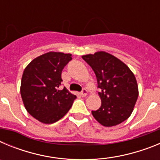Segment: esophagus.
<instances>
[{"instance_id": "1", "label": "esophagus", "mask_w": 160, "mask_h": 160, "mask_svg": "<svg viewBox=\"0 0 160 160\" xmlns=\"http://www.w3.org/2000/svg\"><path fill=\"white\" fill-rule=\"evenodd\" d=\"M80 94H81V96H82V97L87 96V89H85V88L82 89V90L81 91Z\"/></svg>"}]
</instances>
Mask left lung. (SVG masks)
<instances>
[{
	"instance_id": "8db88e82",
	"label": "left lung",
	"mask_w": 160,
	"mask_h": 160,
	"mask_svg": "<svg viewBox=\"0 0 160 160\" xmlns=\"http://www.w3.org/2000/svg\"><path fill=\"white\" fill-rule=\"evenodd\" d=\"M97 78L102 105L92 111L94 118L104 127H113L128 119L138 96L136 78L125 63L104 51L83 55Z\"/></svg>"
}]
</instances>
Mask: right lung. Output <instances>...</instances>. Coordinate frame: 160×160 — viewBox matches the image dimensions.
<instances>
[{"instance_id": "1", "label": "right lung", "mask_w": 160, "mask_h": 160, "mask_svg": "<svg viewBox=\"0 0 160 160\" xmlns=\"http://www.w3.org/2000/svg\"><path fill=\"white\" fill-rule=\"evenodd\" d=\"M71 60L70 53L49 52L33 59L24 70L21 84L24 106L42 123L61 119L77 98L66 87L59 88L62 82V71Z\"/></svg>"}]
</instances>
